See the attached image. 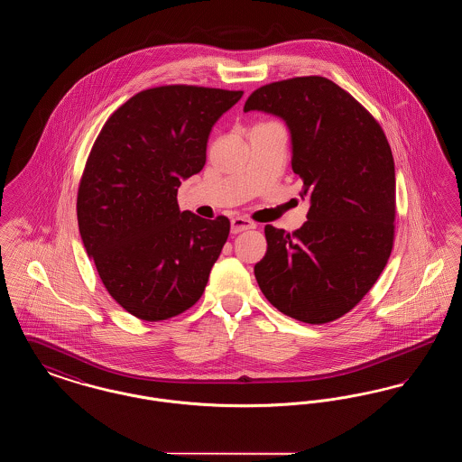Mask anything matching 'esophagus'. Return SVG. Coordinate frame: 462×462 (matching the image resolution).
Segmentation results:
<instances>
[{
    "mask_svg": "<svg viewBox=\"0 0 462 462\" xmlns=\"http://www.w3.org/2000/svg\"><path fill=\"white\" fill-rule=\"evenodd\" d=\"M254 226H256L254 221L241 218V217H236V218H232V221H230L232 234H241L244 230H251V228H254Z\"/></svg>",
    "mask_w": 462,
    "mask_h": 462,
    "instance_id": "obj_1",
    "label": "esophagus"
}]
</instances>
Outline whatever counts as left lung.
<instances>
[{
    "mask_svg": "<svg viewBox=\"0 0 462 462\" xmlns=\"http://www.w3.org/2000/svg\"><path fill=\"white\" fill-rule=\"evenodd\" d=\"M281 117L291 133L292 171L310 198L292 234L264 226L266 254L254 264L264 298L287 317L328 324L375 284L395 237V162L383 128L348 91L305 76L264 85L244 112Z\"/></svg>",
    "mask_w": 462,
    "mask_h": 462,
    "instance_id": "left-lung-1",
    "label": "left lung"
}]
</instances>
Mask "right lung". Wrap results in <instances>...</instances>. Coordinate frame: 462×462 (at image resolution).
Here are the masks:
<instances>
[{
  "instance_id": "add662e5",
  "label": "right lung",
  "mask_w": 462,
  "mask_h": 462,
  "mask_svg": "<svg viewBox=\"0 0 462 462\" xmlns=\"http://www.w3.org/2000/svg\"><path fill=\"white\" fill-rule=\"evenodd\" d=\"M242 91L143 89L97 136L78 190V225L110 296L136 319L196 305L230 232L225 217L180 211L178 187L206 164L211 128Z\"/></svg>"
}]
</instances>
